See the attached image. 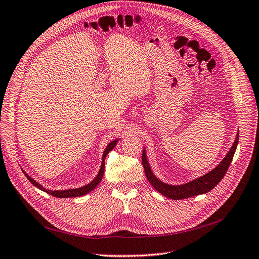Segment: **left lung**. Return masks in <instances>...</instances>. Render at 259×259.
Returning <instances> with one entry per match:
<instances>
[{
  "label": "left lung",
  "mask_w": 259,
  "mask_h": 259,
  "mask_svg": "<svg viewBox=\"0 0 259 259\" xmlns=\"http://www.w3.org/2000/svg\"><path fill=\"white\" fill-rule=\"evenodd\" d=\"M238 140H239V131L237 132L235 142L233 143V146L229 150L228 154L224 156V159L215 168H213L212 170L206 172L203 176L192 180V181L183 183V184H178V185L165 183L161 181L159 178L154 176V174L151 170L147 155H146V149L144 147L143 154H142V162H143L146 177H147L148 181L157 190V192L162 194L163 196L172 200H181V199L195 197L202 194H206L210 192V190L221 181L223 177L226 176L229 169V166L233 160L236 148H237Z\"/></svg>",
  "instance_id": "8db88e82"
}]
</instances>
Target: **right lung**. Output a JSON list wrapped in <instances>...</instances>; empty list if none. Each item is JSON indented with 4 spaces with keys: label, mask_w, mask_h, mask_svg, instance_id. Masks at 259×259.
<instances>
[{
    "label": "right lung",
    "mask_w": 259,
    "mask_h": 259,
    "mask_svg": "<svg viewBox=\"0 0 259 259\" xmlns=\"http://www.w3.org/2000/svg\"><path fill=\"white\" fill-rule=\"evenodd\" d=\"M119 139H116V140H113L112 142H110L108 144V146L106 147L104 153H103V157H102V165H100V168H99V171L97 174V176L92 180L91 182H90L89 184L82 186V187H77V188H71V189H63V190H53V189H49L47 187H44L43 185H41L40 183H38L35 179H32L29 175H27L24 170L23 168H21L22 170H23L25 177L29 180V182L33 185L36 186L37 188L43 190L44 193H47L49 195H52L56 198H76V197H81V196H84L87 194H89L90 192H92V190L94 188H96V186L100 183V181L103 180V177H104V172H105V160H106V156L107 154L113 149L116 144L118 143Z\"/></svg>",
    "instance_id": "1"
}]
</instances>
